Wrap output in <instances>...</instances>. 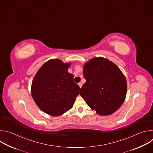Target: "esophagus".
<instances>
[{
	"mask_svg": "<svg viewBox=\"0 0 153 153\" xmlns=\"http://www.w3.org/2000/svg\"><path fill=\"white\" fill-rule=\"evenodd\" d=\"M78 85H79V86L80 88H81V87H82V83L81 82H79V83H78Z\"/></svg>",
	"mask_w": 153,
	"mask_h": 153,
	"instance_id": "34e87169",
	"label": "esophagus"
}]
</instances>
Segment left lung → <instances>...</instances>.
<instances>
[{"label":"left lung","mask_w":153,"mask_h":153,"mask_svg":"<svg viewBox=\"0 0 153 153\" xmlns=\"http://www.w3.org/2000/svg\"><path fill=\"white\" fill-rule=\"evenodd\" d=\"M83 76L86 82L80 94L88 105L102 116L117 111L125 100L127 85L116 65L103 57L93 58L84 65Z\"/></svg>","instance_id":"obj_1"}]
</instances>
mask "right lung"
I'll list each match as a JSON object with an SVG mask.
<instances>
[{
  "mask_svg": "<svg viewBox=\"0 0 153 153\" xmlns=\"http://www.w3.org/2000/svg\"><path fill=\"white\" fill-rule=\"evenodd\" d=\"M69 63L51 59L43 64L34 76L31 94L36 105L45 113L57 116L73 107L80 87L69 73Z\"/></svg>",
  "mask_w": 153,
  "mask_h": 153,
  "instance_id": "obj_1",
  "label": "right lung"
}]
</instances>
